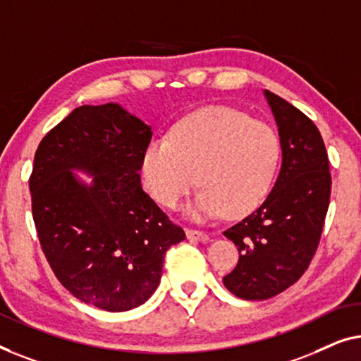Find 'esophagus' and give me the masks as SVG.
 <instances>
[{"instance_id": "esophagus-1", "label": "esophagus", "mask_w": 361, "mask_h": 361, "mask_svg": "<svg viewBox=\"0 0 361 361\" xmlns=\"http://www.w3.org/2000/svg\"><path fill=\"white\" fill-rule=\"evenodd\" d=\"M186 237L190 238V240H195V242H207V240H209V235H207L206 232L196 231V229H188Z\"/></svg>"}]
</instances>
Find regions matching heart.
<instances>
[{
  "label": "heart",
  "mask_w": 361,
  "mask_h": 361,
  "mask_svg": "<svg viewBox=\"0 0 361 361\" xmlns=\"http://www.w3.org/2000/svg\"><path fill=\"white\" fill-rule=\"evenodd\" d=\"M280 161L270 126L229 108H206L180 121L169 140H154L140 169L150 195L176 207L195 185L191 216L242 217L265 200ZM197 178H194V175Z\"/></svg>",
  "instance_id": "obj_1"
}]
</instances>
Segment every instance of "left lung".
Here are the masks:
<instances>
[{"mask_svg":"<svg viewBox=\"0 0 361 361\" xmlns=\"http://www.w3.org/2000/svg\"><path fill=\"white\" fill-rule=\"evenodd\" d=\"M265 98L280 134V175L263 204L224 232L238 247V263L222 281L247 301L276 296L304 275L321 240L332 188L316 124L271 91L265 90Z\"/></svg>","mask_w":361,"mask_h":361,"instance_id":"obj_1","label":"left lung"}]
</instances>
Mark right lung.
Masks as SVG:
<instances>
[{
    "instance_id": "1",
    "label": "right lung",
    "mask_w": 361,
    "mask_h": 361,
    "mask_svg": "<svg viewBox=\"0 0 361 361\" xmlns=\"http://www.w3.org/2000/svg\"><path fill=\"white\" fill-rule=\"evenodd\" d=\"M150 126L119 104L80 106L47 132L29 178L32 217L57 280L111 312L144 304L159 286L165 253L185 240L142 190ZM72 169L94 175L85 185Z\"/></svg>"
}]
</instances>
